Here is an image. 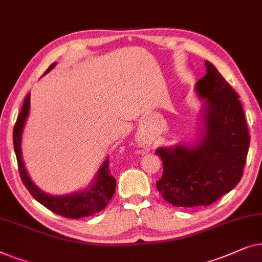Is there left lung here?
Returning <instances> with one entry per match:
<instances>
[{"label":"left lung","mask_w":262,"mask_h":262,"mask_svg":"<svg viewBox=\"0 0 262 262\" xmlns=\"http://www.w3.org/2000/svg\"><path fill=\"white\" fill-rule=\"evenodd\" d=\"M194 85L201 106V128L194 142L156 150L164 164L158 191L173 206L193 208L216 202L242 178L249 133L238 95L211 62Z\"/></svg>","instance_id":"8db88e82"}]
</instances>
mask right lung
I'll return each instance as SVG.
<instances>
[{"label":"right lung","mask_w":262,"mask_h":262,"mask_svg":"<svg viewBox=\"0 0 262 262\" xmlns=\"http://www.w3.org/2000/svg\"><path fill=\"white\" fill-rule=\"evenodd\" d=\"M57 62L47 69L45 72L49 73ZM29 109H31V94L26 96L24 105H22L20 115L17 117L16 124L14 127L13 141H14V150H15L17 165H19V171L22 179V183L27 187L29 193L39 202L40 204L46 206L51 211L58 215L68 217V219H82L94 215L96 212L102 211L103 209L108 205L109 201L112 200L116 189V180L109 172V159L103 161L99 166L97 173H96L93 182L88 185L85 189L76 191V192L69 194H61V196H53L39 189L34 182L29 177L27 169L25 167L24 159H22V133H24L25 123L29 115Z\"/></svg>","instance_id":"add662e5"}]
</instances>
